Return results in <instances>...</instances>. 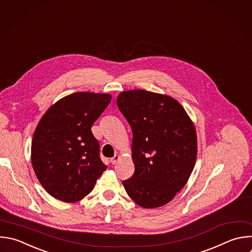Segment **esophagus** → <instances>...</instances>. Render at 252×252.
<instances>
[{
  "mask_svg": "<svg viewBox=\"0 0 252 252\" xmlns=\"http://www.w3.org/2000/svg\"><path fill=\"white\" fill-rule=\"evenodd\" d=\"M120 158H121V156L119 154H115V156L111 158V163L112 164H116L120 160Z\"/></svg>",
  "mask_w": 252,
  "mask_h": 252,
  "instance_id": "obj_1",
  "label": "esophagus"
}]
</instances>
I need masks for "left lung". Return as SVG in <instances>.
I'll return each mask as SVG.
<instances>
[{
  "instance_id": "8db88e82",
  "label": "left lung",
  "mask_w": 252,
  "mask_h": 252,
  "mask_svg": "<svg viewBox=\"0 0 252 252\" xmlns=\"http://www.w3.org/2000/svg\"><path fill=\"white\" fill-rule=\"evenodd\" d=\"M117 104L132 129L135 170L123 181L127 195L145 209L169 203L194 169L197 135L193 123L168 96L131 90L121 93Z\"/></svg>"
}]
</instances>
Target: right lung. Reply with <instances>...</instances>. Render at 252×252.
<instances>
[{
  "mask_svg": "<svg viewBox=\"0 0 252 252\" xmlns=\"http://www.w3.org/2000/svg\"><path fill=\"white\" fill-rule=\"evenodd\" d=\"M109 94L75 93L55 103L32 142L34 173L53 198L73 203L87 196L107 169L91 127L111 102Z\"/></svg>",
  "mask_w": 252,
  "mask_h": 252,
  "instance_id": "obj_1",
  "label": "right lung"
}]
</instances>
